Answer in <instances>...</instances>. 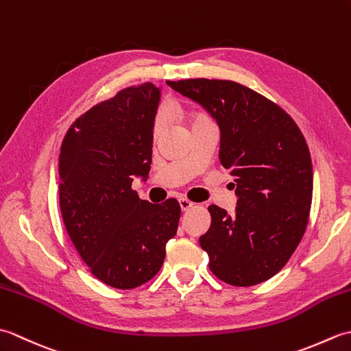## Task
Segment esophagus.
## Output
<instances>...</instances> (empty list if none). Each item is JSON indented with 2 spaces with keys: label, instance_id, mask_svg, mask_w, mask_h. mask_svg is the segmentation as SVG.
I'll use <instances>...</instances> for the list:
<instances>
[{
  "label": "esophagus",
  "instance_id": "esophagus-1",
  "mask_svg": "<svg viewBox=\"0 0 351 351\" xmlns=\"http://www.w3.org/2000/svg\"><path fill=\"white\" fill-rule=\"evenodd\" d=\"M180 205H181V210H182V211H187V210H190V208H191L193 205H195V204H193L191 200L182 197V199H180Z\"/></svg>",
  "mask_w": 351,
  "mask_h": 351
}]
</instances>
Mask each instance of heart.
<instances>
[{
    "mask_svg": "<svg viewBox=\"0 0 351 351\" xmlns=\"http://www.w3.org/2000/svg\"><path fill=\"white\" fill-rule=\"evenodd\" d=\"M191 128L193 126H197V125H205V123H211V121L210 119H208L206 116H204V114H195V116H191ZM164 126H166V122H164V117H162V114L161 113H158L155 116V119H154V125H152V137H154V140H156L158 138L161 134H162V131H164Z\"/></svg>",
    "mask_w": 351,
    "mask_h": 351,
    "instance_id": "obj_1",
    "label": "heart"
}]
</instances>
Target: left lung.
Returning a JSON list of instances; mask_svg holds the SVG:
<instances>
[{"mask_svg": "<svg viewBox=\"0 0 351 351\" xmlns=\"http://www.w3.org/2000/svg\"><path fill=\"white\" fill-rule=\"evenodd\" d=\"M205 108L220 128L219 158L234 178L235 214L211 205V226L199 238L210 270L234 287L273 278L306 230L312 202L309 147L279 106L228 80L167 81Z\"/></svg>", "mask_w": 351, "mask_h": 351, "instance_id": "obj_1", "label": "left lung"}]
</instances>
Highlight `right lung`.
Returning <instances> with one entry per match:
<instances>
[{
    "label": "right lung",
    "mask_w": 351,
    "mask_h": 351,
    "mask_svg": "<svg viewBox=\"0 0 351 351\" xmlns=\"http://www.w3.org/2000/svg\"><path fill=\"white\" fill-rule=\"evenodd\" d=\"M160 98L152 83L123 88L78 117L60 149L66 230L95 278L117 289L143 285L160 271L181 217L176 199L151 204L131 189L151 170Z\"/></svg>",
    "instance_id": "add662e5"
}]
</instances>
